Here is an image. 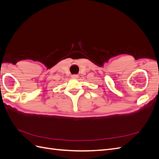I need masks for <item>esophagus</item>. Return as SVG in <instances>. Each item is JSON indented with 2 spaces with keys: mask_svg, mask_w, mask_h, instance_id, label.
Returning <instances> with one entry per match:
<instances>
[{
  "mask_svg": "<svg viewBox=\"0 0 159 159\" xmlns=\"http://www.w3.org/2000/svg\"><path fill=\"white\" fill-rule=\"evenodd\" d=\"M71 77H72V78H78V77H79V75H76V74H74V75H72Z\"/></svg>",
  "mask_w": 159,
  "mask_h": 159,
  "instance_id": "obj_1",
  "label": "esophagus"
}]
</instances>
